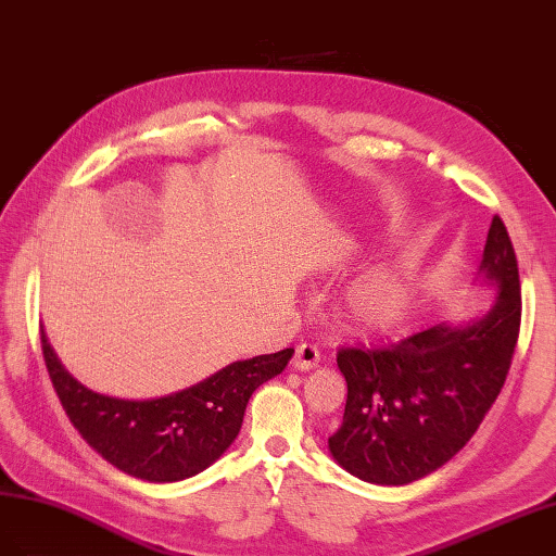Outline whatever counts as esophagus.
<instances>
[{
	"label": "esophagus",
	"instance_id": "obj_1",
	"mask_svg": "<svg viewBox=\"0 0 556 556\" xmlns=\"http://www.w3.org/2000/svg\"><path fill=\"white\" fill-rule=\"evenodd\" d=\"M320 363V351L318 346H313V343H302V346H296L294 357H292V367L299 371H308L313 367H318Z\"/></svg>",
	"mask_w": 556,
	"mask_h": 556
}]
</instances>
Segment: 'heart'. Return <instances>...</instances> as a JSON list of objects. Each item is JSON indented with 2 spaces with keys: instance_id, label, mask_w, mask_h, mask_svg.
<instances>
[{
  "instance_id": "1",
  "label": "heart",
  "mask_w": 556,
  "mask_h": 556,
  "mask_svg": "<svg viewBox=\"0 0 556 556\" xmlns=\"http://www.w3.org/2000/svg\"><path fill=\"white\" fill-rule=\"evenodd\" d=\"M412 306L414 288L407 271L397 266H379L343 292L339 315L355 332L383 334L407 320Z\"/></svg>"
}]
</instances>
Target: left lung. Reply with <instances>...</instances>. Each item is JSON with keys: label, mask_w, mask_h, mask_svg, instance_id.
Wrapping results in <instances>:
<instances>
[{"label": "left lung", "mask_w": 556, "mask_h": 556, "mask_svg": "<svg viewBox=\"0 0 556 556\" xmlns=\"http://www.w3.org/2000/svg\"><path fill=\"white\" fill-rule=\"evenodd\" d=\"M479 278L498 290L482 318L434 325L386 349H339L349 397L329 452L343 470L402 486L470 442L505 383L521 323L517 257L498 215Z\"/></svg>", "instance_id": "8db88e82"}]
</instances>
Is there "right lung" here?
I'll use <instances>...</instances> for the list:
<instances>
[{
  "label": "right lung",
  "mask_w": 556,
  "mask_h": 556,
  "mask_svg": "<svg viewBox=\"0 0 556 556\" xmlns=\"http://www.w3.org/2000/svg\"><path fill=\"white\" fill-rule=\"evenodd\" d=\"M41 351L60 404L96 452L144 482H179L210 468L233 444L254 390L288 367L294 349L219 369L179 393L118 400L81 386L60 365L47 332Z\"/></svg>",
  "instance_id": "add662e5"
}]
</instances>
